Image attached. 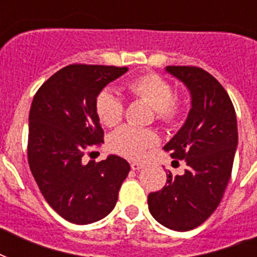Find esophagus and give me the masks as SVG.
Segmentation results:
<instances>
[{"label": "esophagus", "mask_w": 257, "mask_h": 257, "mask_svg": "<svg viewBox=\"0 0 257 257\" xmlns=\"http://www.w3.org/2000/svg\"><path fill=\"white\" fill-rule=\"evenodd\" d=\"M143 167H144V165L140 164V163H136V161L131 164V168H132L133 171H139V169H141V168H143Z\"/></svg>", "instance_id": "1"}]
</instances>
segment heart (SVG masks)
<instances>
[{"label":"heart","mask_w":257,"mask_h":257,"mask_svg":"<svg viewBox=\"0 0 257 257\" xmlns=\"http://www.w3.org/2000/svg\"><path fill=\"white\" fill-rule=\"evenodd\" d=\"M131 96L136 100L148 102L156 112V120L163 125L177 124L184 113V102L173 94V86L165 77L157 73H145L133 78L126 85ZM125 105L120 94L112 89H102L96 98V113L101 124L116 126L124 117ZM159 143L157 135L148 129L122 126L117 129L109 139V147L113 152L131 160H141L149 149Z\"/></svg>","instance_id":"heart-1"}]
</instances>
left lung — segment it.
<instances>
[{"instance_id":"8db88e82","label":"left lung","mask_w":257,"mask_h":257,"mask_svg":"<svg viewBox=\"0 0 257 257\" xmlns=\"http://www.w3.org/2000/svg\"><path fill=\"white\" fill-rule=\"evenodd\" d=\"M187 85L192 108L183 128L165 145L184 175H167V185L148 196L151 215L173 231H191L216 211L231 179L237 147L236 112L227 90L199 66H168ZM179 163V161H177Z\"/></svg>"}]
</instances>
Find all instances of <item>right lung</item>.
Wrapping results in <instances>:
<instances>
[{
  "label": "right lung",
  "mask_w": 257,
  "mask_h": 257,
  "mask_svg": "<svg viewBox=\"0 0 257 257\" xmlns=\"http://www.w3.org/2000/svg\"><path fill=\"white\" fill-rule=\"evenodd\" d=\"M126 66L72 64L46 80L29 112L28 163L50 207L74 224L104 219L114 208L131 165L109 156L84 164L90 147L104 143L96 98Z\"/></svg>",
  "instance_id": "add662e5"
}]
</instances>
